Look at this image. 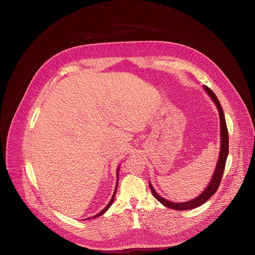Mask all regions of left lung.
I'll list each match as a JSON object with an SVG mask.
<instances>
[{
	"label": "left lung",
	"mask_w": 255,
	"mask_h": 255,
	"mask_svg": "<svg viewBox=\"0 0 255 255\" xmlns=\"http://www.w3.org/2000/svg\"><path fill=\"white\" fill-rule=\"evenodd\" d=\"M204 90L206 91V93L210 96V98L212 99V101L215 103L218 112H219V117H220V152H219V157H218V161H217V165L216 168L214 170V173L210 179L209 185L206 187V189L195 199L188 201V202H181V203H174V202H170L164 198H162L161 196H159L156 191L154 190L153 186L151 185V183L149 181V187L150 190L152 192V195L154 196V198L160 202L162 205L176 210V211H185V210H191L194 208H197L201 205H203L204 203H206L218 190L220 185V181L224 172V168H225V164H226V160H227V156H228V152H229V141H228V130H227V125H226V120H225V116L222 110L221 104L219 102V100L217 99L216 95L211 91V89H209L207 86L203 87Z\"/></svg>",
	"instance_id": "obj_1"
}]
</instances>
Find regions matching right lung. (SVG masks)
Wrapping results in <instances>:
<instances>
[{
    "label": "right lung",
    "instance_id": "right-lung-1",
    "mask_svg": "<svg viewBox=\"0 0 255 255\" xmlns=\"http://www.w3.org/2000/svg\"><path fill=\"white\" fill-rule=\"evenodd\" d=\"M119 170H120V165L118 166V168H117V181H116V187H115V191H114V194H113V196H112V198H111V200H110V202H109V204L100 212V213H98L97 215H95L93 218H98V217H100V216H102L104 213H106L107 212V210L110 208L111 206H112V204H113V202H114V199H115V195H116V192H117V187H118V181H119ZM89 219H92V217L91 218H88V219H86V220H89Z\"/></svg>",
    "mask_w": 255,
    "mask_h": 255
}]
</instances>
